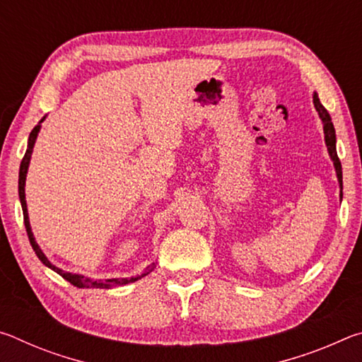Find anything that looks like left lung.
Masks as SVG:
<instances>
[{
	"mask_svg": "<svg viewBox=\"0 0 362 362\" xmlns=\"http://www.w3.org/2000/svg\"><path fill=\"white\" fill-rule=\"evenodd\" d=\"M313 103H315V108L317 115H320V118L322 121V131H324V140H326V146H327V151H329V156L332 159L334 163V168H335V174H337V179H339V185H340V199H341V189H343V180H341V164H340V159L337 156V137H335V129H334V124H332V119H330V115L327 113V110L322 107V103L320 102V97L315 93L313 94Z\"/></svg>",
	"mask_w": 362,
	"mask_h": 362,
	"instance_id": "8db88e82",
	"label": "left lung"
}]
</instances>
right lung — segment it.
<instances>
[{
    "instance_id": "obj_1",
    "label": "right lung",
    "mask_w": 362,
    "mask_h": 362,
    "mask_svg": "<svg viewBox=\"0 0 362 362\" xmlns=\"http://www.w3.org/2000/svg\"><path fill=\"white\" fill-rule=\"evenodd\" d=\"M46 119V116L42 118L38 124L33 127V131L30 132V137H28V145H27V151H25V156H23L22 163H21V170H19V198H21V204H22V211H23V222H25V228H27V235H28V240L30 244H32V247L35 250V254L38 255V259L45 263L47 268H51L56 272L57 274H60L64 279L69 281L70 284L79 287V289H112V287L116 286H122V284H129V283H136V281L142 279L144 276H146L150 272H153V268L148 267L145 269L142 274H137V276H132V278H112V279H93V278H88V276H83V274H76V273H69V272H64L62 268H57L56 265H52L51 262L47 260V257L45 255V252L40 249L38 243L35 241V236H33V231H32V226H30V220H28V209H27V201H25V180H27V173H28V166H30V159H32V153H33V146L36 142V137H38V132L41 129V122Z\"/></svg>"
}]
</instances>
